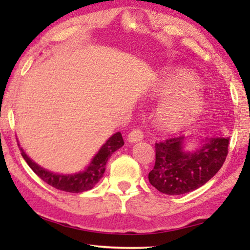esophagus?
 I'll return each instance as SVG.
<instances>
[{
    "instance_id": "1",
    "label": "esophagus",
    "mask_w": 250,
    "mask_h": 250,
    "mask_svg": "<svg viewBox=\"0 0 250 250\" xmlns=\"http://www.w3.org/2000/svg\"><path fill=\"white\" fill-rule=\"evenodd\" d=\"M143 139V132L140 129H133L128 134V141L129 142H139Z\"/></svg>"
}]
</instances>
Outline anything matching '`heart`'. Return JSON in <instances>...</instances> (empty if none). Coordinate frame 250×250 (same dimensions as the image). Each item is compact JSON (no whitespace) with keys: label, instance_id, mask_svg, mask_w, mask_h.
<instances>
[{"label":"heart","instance_id":"1","mask_svg":"<svg viewBox=\"0 0 250 250\" xmlns=\"http://www.w3.org/2000/svg\"><path fill=\"white\" fill-rule=\"evenodd\" d=\"M200 82L181 67L173 68L161 78L152 95L163 99L156 111V121L167 131H180L194 124L204 111Z\"/></svg>","mask_w":250,"mask_h":250}]
</instances>
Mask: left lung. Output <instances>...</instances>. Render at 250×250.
<instances>
[{"label":"left lung","instance_id":"1","mask_svg":"<svg viewBox=\"0 0 250 250\" xmlns=\"http://www.w3.org/2000/svg\"><path fill=\"white\" fill-rule=\"evenodd\" d=\"M184 138L180 135L155 143V164L149 181L167 195H181L201 188L219 171L228 154V138L205 139L192 153L183 151Z\"/></svg>","mask_w":250,"mask_h":250}]
</instances>
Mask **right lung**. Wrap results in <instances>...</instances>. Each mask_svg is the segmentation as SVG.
<instances>
[{
	"instance_id": "1",
	"label": "right lung",
	"mask_w": 250,
	"mask_h": 250,
	"mask_svg": "<svg viewBox=\"0 0 250 250\" xmlns=\"http://www.w3.org/2000/svg\"><path fill=\"white\" fill-rule=\"evenodd\" d=\"M125 145L124 139L120 132H117L109 138V140L101 146L98 153H97L94 159H92L90 166L88 167L86 170L80 173H76V174H68V175H62V174H55L53 172H49L45 168L37 166L35 162L28 158L26 153L21 149V154L26 161L28 167L32 168L34 173L43 180L45 183L49 184L53 188L61 189V191L69 192V193H82L84 191H89L94 186L98 183V181L103 177L105 164H107L108 159L111 156L113 152Z\"/></svg>"
}]
</instances>
